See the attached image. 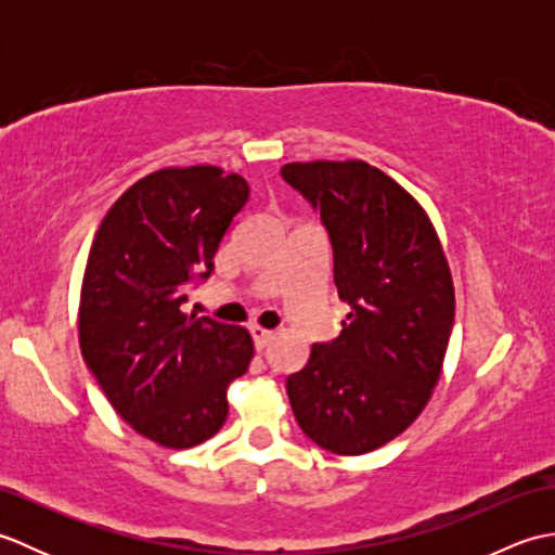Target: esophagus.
<instances>
[{
    "label": "esophagus",
    "mask_w": 555,
    "mask_h": 555,
    "mask_svg": "<svg viewBox=\"0 0 555 555\" xmlns=\"http://www.w3.org/2000/svg\"><path fill=\"white\" fill-rule=\"evenodd\" d=\"M250 334H253V340H255V348H257V350L267 348L269 340L274 338V332H269V328H262V326H253Z\"/></svg>",
    "instance_id": "1"
}]
</instances>
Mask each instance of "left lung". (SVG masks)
<instances>
[{"label":"left lung","mask_w":555,"mask_h":555,"mask_svg":"<svg viewBox=\"0 0 555 555\" xmlns=\"http://www.w3.org/2000/svg\"><path fill=\"white\" fill-rule=\"evenodd\" d=\"M281 176L320 209L334 284L350 305L332 344L286 379L300 429L336 455L370 453L429 403L453 332L455 288L427 211L362 159L291 162Z\"/></svg>","instance_id":"obj_1"}]
</instances>
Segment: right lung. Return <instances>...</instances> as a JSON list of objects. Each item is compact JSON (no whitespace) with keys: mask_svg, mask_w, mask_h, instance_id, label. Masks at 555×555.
I'll return each instance as SVG.
<instances>
[{"mask_svg":"<svg viewBox=\"0 0 555 555\" xmlns=\"http://www.w3.org/2000/svg\"><path fill=\"white\" fill-rule=\"evenodd\" d=\"M250 188L219 167H167L135 181L92 241L78 305L82 360L131 429L193 448L227 422V388L247 372L243 326L185 314V284L207 279Z\"/></svg>","mask_w":555,"mask_h":555,"instance_id":"right-lung-1","label":"right lung"}]
</instances>
